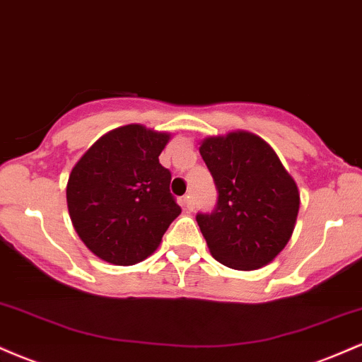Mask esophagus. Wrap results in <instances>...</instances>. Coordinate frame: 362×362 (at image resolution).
<instances>
[{
  "instance_id": "1",
  "label": "esophagus",
  "mask_w": 362,
  "mask_h": 362,
  "mask_svg": "<svg viewBox=\"0 0 362 362\" xmlns=\"http://www.w3.org/2000/svg\"><path fill=\"white\" fill-rule=\"evenodd\" d=\"M182 206H184L187 211H194V199H192V195H190V194L184 195V197H182Z\"/></svg>"
}]
</instances>
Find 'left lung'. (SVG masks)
<instances>
[{"instance_id": "1", "label": "left lung", "mask_w": 362, "mask_h": 362, "mask_svg": "<svg viewBox=\"0 0 362 362\" xmlns=\"http://www.w3.org/2000/svg\"><path fill=\"white\" fill-rule=\"evenodd\" d=\"M218 207L197 214L211 255L235 271L271 264L288 245L300 211V190L271 144L248 131L201 141Z\"/></svg>"}]
</instances>
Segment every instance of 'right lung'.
<instances>
[{
	"label": "right lung",
	"mask_w": 362,
	"mask_h": 362,
	"mask_svg": "<svg viewBox=\"0 0 362 362\" xmlns=\"http://www.w3.org/2000/svg\"><path fill=\"white\" fill-rule=\"evenodd\" d=\"M170 138V132L127 124L105 132L74 163L66 185L69 218L103 262H143L182 213L170 194L172 173L158 160Z\"/></svg>",
	"instance_id": "1"
}]
</instances>
